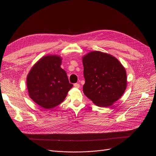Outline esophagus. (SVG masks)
<instances>
[{
  "mask_svg": "<svg viewBox=\"0 0 156 156\" xmlns=\"http://www.w3.org/2000/svg\"><path fill=\"white\" fill-rule=\"evenodd\" d=\"M74 87L77 88V89H78V88H80V85L79 83H74Z\"/></svg>",
  "mask_w": 156,
  "mask_h": 156,
  "instance_id": "obj_1",
  "label": "esophagus"
}]
</instances>
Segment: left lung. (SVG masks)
<instances>
[{
	"instance_id": "1",
	"label": "left lung",
	"mask_w": 156,
	"mask_h": 156,
	"mask_svg": "<svg viewBox=\"0 0 156 156\" xmlns=\"http://www.w3.org/2000/svg\"><path fill=\"white\" fill-rule=\"evenodd\" d=\"M82 62L85 95L98 107L112 105L126 88L125 67L116 57L98 51L84 55Z\"/></svg>"
}]
</instances>
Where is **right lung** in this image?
I'll list each match as a JSON object with an SVG mask.
<instances>
[{"label":"right lung","mask_w":156,"mask_h":156,"mask_svg":"<svg viewBox=\"0 0 156 156\" xmlns=\"http://www.w3.org/2000/svg\"><path fill=\"white\" fill-rule=\"evenodd\" d=\"M62 60L58 55L44 56L34 63L27 76L29 96L43 108L50 109L60 104L73 86L60 67Z\"/></svg>","instance_id":"1"}]
</instances>
